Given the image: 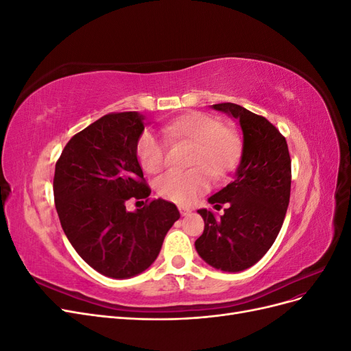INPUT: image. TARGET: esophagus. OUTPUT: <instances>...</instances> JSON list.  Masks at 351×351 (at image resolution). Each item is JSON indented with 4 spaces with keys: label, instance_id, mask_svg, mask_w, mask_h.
Returning a JSON list of instances; mask_svg holds the SVG:
<instances>
[{
    "label": "esophagus",
    "instance_id": "34e87169",
    "mask_svg": "<svg viewBox=\"0 0 351 351\" xmlns=\"http://www.w3.org/2000/svg\"><path fill=\"white\" fill-rule=\"evenodd\" d=\"M180 214H182V217H189L190 214H192V210L187 208H180Z\"/></svg>",
    "mask_w": 351,
    "mask_h": 351
}]
</instances>
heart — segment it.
Here are the masks:
<instances>
[{"label":"heart","instance_id":"obj_1","mask_svg":"<svg viewBox=\"0 0 351 351\" xmlns=\"http://www.w3.org/2000/svg\"><path fill=\"white\" fill-rule=\"evenodd\" d=\"M164 134L173 142L193 145L189 171H168L158 178L156 192L180 205H189L204 195L210 186V175L226 177L236 168L241 156V137L222 125L217 117L192 111L168 121L162 127ZM137 158L146 173L156 174L167 165V147L161 139L149 132L137 142Z\"/></svg>","mask_w":351,"mask_h":351}]
</instances>
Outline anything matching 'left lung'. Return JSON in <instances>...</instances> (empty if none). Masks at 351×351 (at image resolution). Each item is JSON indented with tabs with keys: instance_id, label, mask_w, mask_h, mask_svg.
<instances>
[{
	"instance_id": "8db88e82",
	"label": "left lung",
	"mask_w": 351,
	"mask_h": 351,
	"mask_svg": "<svg viewBox=\"0 0 351 351\" xmlns=\"http://www.w3.org/2000/svg\"><path fill=\"white\" fill-rule=\"evenodd\" d=\"M212 108L239 120L243 133L241 159L232 182L210 196L215 209L197 212L205 221L195 241L199 256L212 268L240 272L263 258L282 227L291 189V159L285 137L265 117L237 104Z\"/></svg>"
}]
</instances>
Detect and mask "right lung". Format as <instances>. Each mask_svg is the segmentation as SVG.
Returning a JSON list of instances; mask_svg holds the SVG:
<instances>
[{
  "label": "right lung",
  "mask_w": 351,
  "mask_h": 351,
  "mask_svg": "<svg viewBox=\"0 0 351 351\" xmlns=\"http://www.w3.org/2000/svg\"><path fill=\"white\" fill-rule=\"evenodd\" d=\"M143 120L136 111L104 115L71 137L56 164L62 230L89 267L117 280L149 268L180 218L171 202L147 199L151 189L137 161ZM129 198H146L148 205L129 213Z\"/></svg>",
  "instance_id": "1"
}]
</instances>
